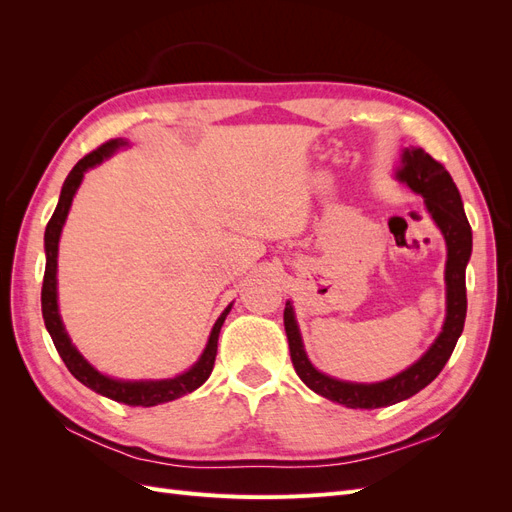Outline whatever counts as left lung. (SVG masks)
<instances>
[{
  "label": "left lung",
  "mask_w": 512,
  "mask_h": 512,
  "mask_svg": "<svg viewBox=\"0 0 512 512\" xmlns=\"http://www.w3.org/2000/svg\"><path fill=\"white\" fill-rule=\"evenodd\" d=\"M395 179L399 183H406L418 196H423L431 220L436 222L446 241V318L440 335L433 339L429 350L416 363H412L404 371H399L397 376L389 380L371 384L337 380L333 376L322 374L307 359L292 303L286 301L284 309V327L288 335L290 359L297 376L314 393L354 410L393 406L397 401H404L418 391H423L429 382L436 380L446 361L451 359L457 339L463 331V322H466V267L472 256V228L466 218V211H463L457 185L453 177L448 175V170L421 147L404 149V153H401V164L395 170Z\"/></svg>",
  "instance_id": "left-lung-1"
}]
</instances>
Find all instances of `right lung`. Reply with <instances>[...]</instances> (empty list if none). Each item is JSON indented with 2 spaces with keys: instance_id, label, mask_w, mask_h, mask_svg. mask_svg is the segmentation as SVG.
<instances>
[{
  "instance_id": "right-lung-1",
  "label": "right lung",
  "mask_w": 512,
  "mask_h": 512,
  "mask_svg": "<svg viewBox=\"0 0 512 512\" xmlns=\"http://www.w3.org/2000/svg\"><path fill=\"white\" fill-rule=\"evenodd\" d=\"M121 147H128V141L123 138H115V141H108L96 151H91L89 156L76 162V166L70 170V175L64 181V188H61L59 194V203L55 207L53 218L46 224L44 232V252H46V269H44V282H42V318L46 324V331H49L53 344L61 356V361L66 363L70 369V374L83 382L87 389L96 391L108 399L119 401V404L126 406H143L151 408L158 404H166V401L179 399L183 395H188L196 391L200 384H205V380L211 376L213 363H215V354H218V337L222 331V324L230 312L232 303L224 309L222 316L215 320L209 342L200 354V359L183 374L175 378H166V380H119L111 378L98 371L94 365H91L85 356L76 350L72 344V339L64 327V320L59 316V305H57V252H59V237L61 230H64L68 211L72 207V198L79 190V185L85 177L89 168H94L102 164L106 158H111L113 153Z\"/></svg>"
}]
</instances>
